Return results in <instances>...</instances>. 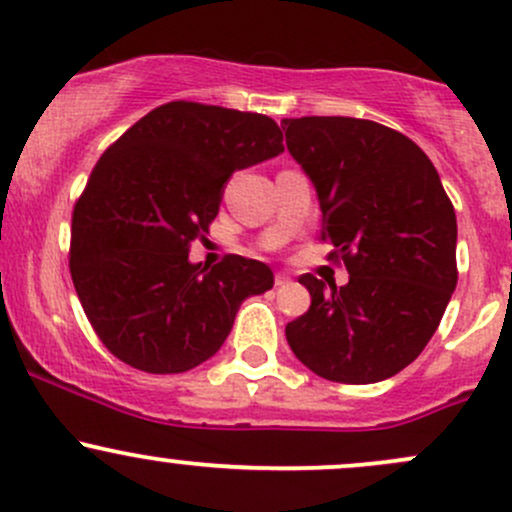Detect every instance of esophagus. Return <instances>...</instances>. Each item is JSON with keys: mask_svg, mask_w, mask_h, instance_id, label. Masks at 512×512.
I'll use <instances>...</instances> for the list:
<instances>
[{"mask_svg": "<svg viewBox=\"0 0 512 512\" xmlns=\"http://www.w3.org/2000/svg\"><path fill=\"white\" fill-rule=\"evenodd\" d=\"M288 283H290L288 273H276V285H278V288H283V285H288Z\"/></svg>", "mask_w": 512, "mask_h": 512, "instance_id": "esophagus-1", "label": "esophagus"}]
</instances>
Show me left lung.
Segmentation results:
<instances>
[{"mask_svg": "<svg viewBox=\"0 0 512 512\" xmlns=\"http://www.w3.org/2000/svg\"><path fill=\"white\" fill-rule=\"evenodd\" d=\"M317 190L322 241L349 283L300 276L312 305L285 337L317 376L378 383L420 356L456 288V214L415 141L354 117L283 119Z\"/></svg>", "mask_w": 512, "mask_h": 512, "instance_id": "obj_1", "label": "left lung"}]
</instances>
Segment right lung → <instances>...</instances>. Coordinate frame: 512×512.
<instances>
[{"label":"right lung","instance_id":"right-lung-1","mask_svg":"<svg viewBox=\"0 0 512 512\" xmlns=\"http://www.w3.org/2000/svg\"><path fill=\"white\" fill-rule=\"evenodd\" d=\"M283 153L271 117L168 102L126 129L75 202L70 276L87 320L124 364L183 373L219 351L239 305L273 288L266 263H190L234 170Z\"/></svg>","mask_w":512,"mask_h":512}]
</instances>
